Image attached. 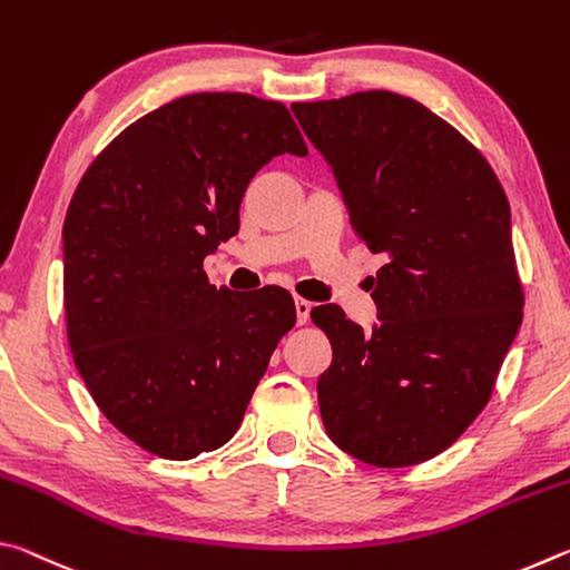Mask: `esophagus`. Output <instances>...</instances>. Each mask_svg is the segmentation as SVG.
<instances>
[{
  "label": "esophagus",
  "mask_w": 570,
  "mask_h": 570,
  "mask_svg": "<svg viewBox=\"0 0 570 570\" xmlns=\"http://www.w3.org/2000/svg\"><path fill=\"white\" fill-rule=\"evenodd\" d=\"M294 306H296V322L298 324H306L308 322V314H312V302H306V298H294Z\"/></svg>",
  "instance_id": "34e87169"
}]
</instances>
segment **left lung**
<instances>
[{"mask_svg": "<svg viewBox=\"0 0 570 570\" xmlns=\"http://www.w3.org/2000/svg\"><path fill=\"white\" fill-rule=\"evenodd\" d=\"M330 163L356 238L384 254L364 332L312 308L334 360L316 392L326 435L374 468L440 455L490 400L523 322L505 190L435 112L390 90L294 102Z\"/></svg>", "mask_w": 570, "mask_h": 570, "instance_id": "1", "label": "left lung"}]
</instances>
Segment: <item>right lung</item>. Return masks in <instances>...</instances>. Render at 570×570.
Segmentation results:
<instances>
[{
  "label": "right lung",
  "mask_w": 570,
  "mask_h": 570,
  "mask_svg": "<svg viewBox=\"0 0 570 570\" xmlns=\"http://www.w3.org/2000/svg\"><path fill=\"white\" fill-rule=\"evenodd\" d=\"M308 156L282 102L196 92L132 122L85 173L62 228L67 340L95 404L135 445L190 460L236 435L296 322L282 286H210L250 178Z\"/></svg>",
  "instance_id": "obj_1"
}]
</instances>
